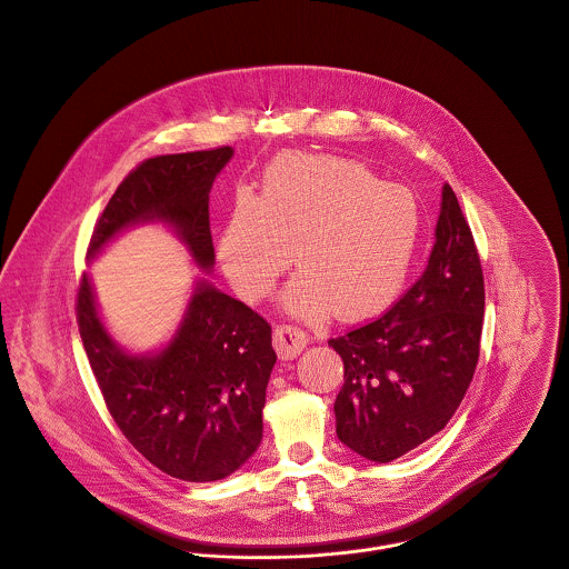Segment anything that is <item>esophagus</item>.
I'll list each match as a JSON object with an SVG mask.
<instances>
[{
	"instance_id": "34e87169",
	"label": "esophagus",
	"mask_w": 569,
	"mask_h": 569,
	"mask_svg": "<svg viewBox=\"0 0 569 569\" xmlns=\"http://www.w3.org/2000/svg\"><path fill=\"white\" fill-rule=\"evenodd\" d=\"M272 342H274V349L281 358H297L306 345H308V337L301 328H295V326H277L274 332H272Z\"/></svg>"
}]
</instances>
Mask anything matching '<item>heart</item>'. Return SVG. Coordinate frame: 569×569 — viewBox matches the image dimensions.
<instances>
[{
  "label": "heart",
  "mask_w": 569,
  "mask_h": 569,
  "mask_svg": "<svg viewBox=\"0 0 569 569\" xmlns=\"http://www.w3.org/2000/svg\"><path fill=\"white\" fill-rule=\"evenodd\" d=\"M422 234L418 196L382 182L371 169L337 156H281L257 200L232 207L220 237L228 281L246 301L272 292L290 268L301 270L286 308L321 319H369L400 295Z\"/></svg>",
  "instance_id": "heart-1"
}]
</instances>
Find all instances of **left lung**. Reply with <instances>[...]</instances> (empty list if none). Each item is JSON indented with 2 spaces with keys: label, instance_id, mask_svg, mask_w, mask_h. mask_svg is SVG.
Instances as JSON below:
<instances>
[{
  "label": "left lung",
  "instance_id": "obj_1",
  "mask_svg": "<svg viewBox=\"0 0 569 569\" xmlns=\"http://www.w3.org/2000/svg\"><path fill=\"white\" fill-rule=\"evenodd\" d=\"M483 299L472 232L445 184L422 277L376 321L328 341L345 365L335 402L345 447L385 463L449 425L477 367Z\"/></svg>",
  "mask_w": 569,
  "mask_h": 569
}]
</instances>
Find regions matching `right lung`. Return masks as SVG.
I'll return each mask as SVG.
<instances>
[{
  "mask_svg": "<svg viewBox=\"0 0 569 569\" xmlns=\"http://www.w3.org/2000/svg\"><path fill=\"white\" fill-rule=\"evenodd\" d=\"M230 156L218 147L142 160L97 220L88 257L129 224L162 220L209 270V191ZM77 323L116 427L156 468L182 481H216L257 451L277 353L270 323L246 303L200 281L173 341L156 356H129L106 332L83 274Z\"/></svg>",
  "mask_w": 569,
  "mask_h": 569,
  "instance_id": "1",
  "label": "right lung"
}]
</instances>
